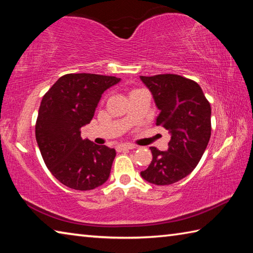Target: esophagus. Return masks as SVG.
<instances>
[{"label":"esophagus","instance_id":"esophagus-1","mask_svg":"<svg viewBox=\"0 0 253 253\" xmlns=\"http://www.w3.org/2000/svg\"><path fill=\"white\" fill-rule=\"evenodd\" d=\"M134 148H136V146L132 144H121L117 146V151L122 152V151H128V149H134Z\"/></svg>","mask_w":253,"mask_h":253}]
</instances>
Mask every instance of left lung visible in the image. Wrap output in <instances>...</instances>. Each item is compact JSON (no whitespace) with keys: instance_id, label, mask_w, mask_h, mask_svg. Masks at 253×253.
I'll return each instance as SVG.
<instances>
[{"instance_id":"obj_1","label":"left lung","mask_w":253,"mask_h":253,"mask_svg":"<svg viewBox=\"0 0 253 253\" xmlns=\"http://www.w3.org/2000/svg\"><path fill=\"white\" fill-rule=\"evenodd\" d=\"M140 79L161 110L156 125L170 134L168 151L151 147L153 160L140 175L155 185H169L199 164L211 137V106L199 84L182 76H140Z\"/></svg>"}]
</instances>
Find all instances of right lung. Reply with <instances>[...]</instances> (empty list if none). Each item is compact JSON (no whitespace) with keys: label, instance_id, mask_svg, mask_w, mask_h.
<instances>
[{"label":"right lung","instance_id":"right-lung-1","mask_svg":"<svg viewBox=\"0 0 253 253\" xmlns=\"http://www.w3.org/2000/svg\"><path fill=\"white\" fill-rule=\"evenodd\" d=\"M121 79L95 74H68L45 92L36 123V138L46 168L60 183L93 190L109 177L116 151L81 138L101 95Z\"/></svg>","mask_w":253,"mask_h":253}]
</instances>
